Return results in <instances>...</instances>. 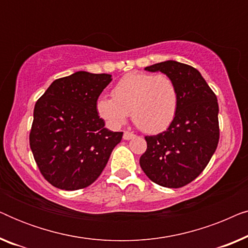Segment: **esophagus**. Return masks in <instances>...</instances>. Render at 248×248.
Instances as JSON below:
<instances>
[{"mask_svg":"<svg viewBox=\"0 0 248 248\" xmlns=\"http://www.w3.org/2000/svg\"><path fill=\"white\" fill-rule=\"evenodd\" d=\"M134 137H135V134L132 133V132L124 131V134H123V138H124V140H131V139H133Z\"/></svg>","mask_w":248,"mask_h":248,"instance_id":"obj_1","label":"esophagus"}]
</instances>
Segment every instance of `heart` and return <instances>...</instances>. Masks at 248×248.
Listing matches in <instances>:
<instances>
[{
	"instance_id": "obj_1",
	"label": "heart",
	"mask_w": 248,
	"mask_h": 248,
	"mask_svg": "<svg viewBox=\"0 0 248 248\" xmlns=\"http://www.w3.org/2000/svg\"><path fill=\"white\" fill-rule=\"evenodd\" d=\"M176 83L165 74L130 73L111 90V98L97 100L98 115L111 127H121L131 113L132 121L147 133L167 128L177 114Z\"/></svg>"
}]
</instances>
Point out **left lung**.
Returning a JSON list of instances; mask_svg holds the SVG:
<instances>
[{"label": "left lung", "mask_w": 248, "mask_h": 248, "mask_svg": "<svg viewBox=\"0 0 248 248\" xmlns=\"http://www.w3.org/2000/svg\"><path fill=\"white\" fill-rule=\"evenodd\" d=\"M145 70L170 78L177 86L179 103L167 130L144 138L147 150L140 166L155 184L183 187L204 170L218 147V100L201 73L187 64L166 61Z\"/></svg>", "instance_id": "1"}]
</instances>
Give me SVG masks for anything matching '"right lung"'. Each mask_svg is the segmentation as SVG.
I'll return each mask as SVG.
<instances>
[{"label": "right lung", "instance_id": "right-lung-1", "mask_svg": "<svg viewBox=\"0 0 248 248\" xmlns=\"http://www.w3.org/2000/svg\"><path fill=\"white\" fill-rule=\"evenodd\" d=\"M110 74L84 71L60 78L37 100L29 143L49 184L76 191L93 184L106 167L123 132H111L97 113Z\"/></svg>", "mask_w": 248, "mask_h": 248}]
</instances>
